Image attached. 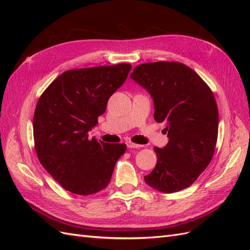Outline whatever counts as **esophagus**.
<instances>
[{
	"mask_svg": "<svg viewBox=\"0 0 250 250\" xmlns=\"http://www.w3.org/2000/svg\"><path fill=\"white\" fill-rule=\"evenodd\" d=\"M126 145L128 148H141L143 147L142 145H139V144H134V143H131V142H127Z\"/></svg>",
	"mask_w": 250,
	"mask_h": 250,
	"instance_id": "34e87169",
	"label": "esophagus"
}]
</instances>
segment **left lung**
Here are the masks:
<instances>
[{
    "label": "left lung",
    "instance_id": "obj_1",
    "mask_svg": "<svg viewBox=\"0 0 250 250\" xmlns=\"http://www.w3.org/2000/svg\"><path fill=\"white\" fill-rule=\"evenodd\" d=\"M130 78L145 88L154 103V120L165 122L169 142L154 147L155 168L146 184L163 193L191 186L214 155L219 115L210 88L190 67L169 62L140 64Z\"/></svg>",
    "mask_w": 250,
    "mask_h": 250
}]
</instances>
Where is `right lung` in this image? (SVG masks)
Here are the masks:
<instances>
[{
    "label": "right lung",
    "instance_id": "obj_1",
    "mask_svg": "<svg viewBox=\"0 0 250 250\" xmlns=\"http://www.w3.org/2000/svg\"><path fill=\"white\" fill-rule=\"evenodd\" d=\"M131 65L70 70L44 90L33 118L35 151L42 167L66 191L90 195L109 184L125 144L88 138L107 101L123 85Z\"/></svg>",
    "mask_w": 250,
    "mask_h": 250
}]
</instances>
